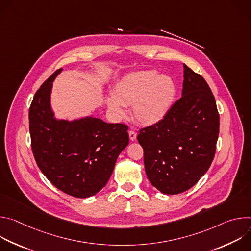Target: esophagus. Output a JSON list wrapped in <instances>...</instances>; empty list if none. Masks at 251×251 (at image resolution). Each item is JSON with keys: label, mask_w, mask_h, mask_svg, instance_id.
Here are the masks:
<instances>
[{"label": "esophagus", "mask_w": 251, "mask_h": 251, "mask_svg": "<svg viewBox=\"0 0 251 251\" xmlns=\"http://www.w3.org/2000/svg\"><path fill=\"white\" fill-rule=\"evenodd\" d=\"M129 138H130L131 141L136 140V138H137V133H136L135 131H133V130H130V131H129Z\"/></svg>", "instance_id": "34e87169"}]
</instances>
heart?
Masks as SVG:
<instances>
[{"label": "heart", "mask_w": 251, "mask_h": 251, "mask_svg": "<svg viewBox=\"0 0 251 251\" xmlns=\"http://www.w3.org/2000/svg\"><path fill=\"white\" fill-rule=\"evenodd\" d=\"M176 86L172 77L161 75L156 70L138 71L126 75L106 100L108 110L121 119L123 107L132 106L133 117L143 125H155L169 113L175 101Z\"/></svg>", "instance_id": "heart-1"}]
</instances>
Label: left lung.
Here are the masks:
<instances>
[{
  "label": "left lung",
  "mask_w": 251,
  "mask_h": 251,
  "mask_svg": "<svg viewBox=\"0 0 251 251\" xmlns=\"http://www.w3.org/2000/svg\"><path fill=\"white\" fill-rule=\"evenodd\" d=\"M219 133L220 115L208 84L184 64L182 97L162 121L137 137L150 183L166 195L191 189L208 170Z\"/></svg>",
  "instance_id": "8db88e82"
}]
</instances>
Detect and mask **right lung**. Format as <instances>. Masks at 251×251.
<instances>
[{"instance_id":"obj_1","label":"right lung","mask_w":251,"mask_h":251,"mask_svg":"<svg viewBox=\"0 0 251 251\" xmlns=\"http://www.w3.org/2000/svg\"><path fill=\"white\" fill-rule=\"evenodd\" d=\"M61 70L42 84L30 104L31 150L40 170L54 187L84 199L108 182L119 154L129 144L128 127L92 116L73 121L54 118L50 93Z\"/></svg>"}]
</instances>
